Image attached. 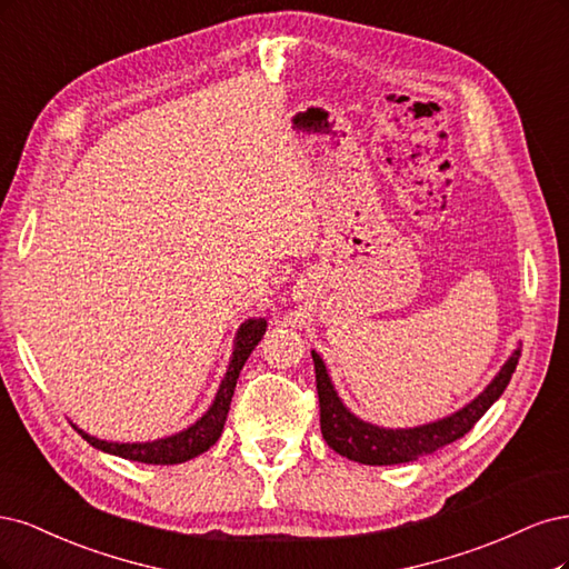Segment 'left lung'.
<instances>
[{"label":"left lung","mask_w":569,"mask_h":569,"mask_svg":"<svg viewBox=\"0 0 569 569\" xmlns=\"http://www.w3.org/2000/svg\"><path fill=\"white\" fill-rule=\"evenodd\" d=\"M317 371V395H319V416H321V435L333 451L350 458V461L363 466H397L416 461L420 456L435 453L445 445H451L453 439L463 437L472 426L485 416V411L497 401L506 385L510 382L512 371H516L520 350L503 363L499 376L489 382V388L472 399L468 407L451 413L449 418L437 420L420 428L409 430H385L371 423H363L342 407L340 397L336 395L331 378L326 373V366L317 352H311Z\"/></svg>","instance_id":"left-lung-1"}]
</instances>
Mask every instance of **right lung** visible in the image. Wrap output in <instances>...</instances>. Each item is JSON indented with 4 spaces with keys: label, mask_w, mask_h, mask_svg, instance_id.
<instances>
[{
    "label": "right lung",
    "mask_w": 569,
    "mask_h": 569,
    "mask_svg": "<svg viewBox=\"0 0 569 569\" xmlns=\"http://www.w3.org/2000/svg\"><path fill=\"white\" fill-rule=\"evenodd\" d=\"M267 331V321L264 319H248L241 331L236 336V345H233V357L227 369V376L219 385V392L212 401V407L208 409V413L196 420L191 428H187L184 432L164 437V439H156V442H143V445H118V442H103V439L91 437L87 432H82L80 428H76L82 439L91 447H97L101 451H108L113 456L127 458V461H139V463H153V466H174V463H184L189 458L208 451L219 435L224 430L227 416H229V407H231V397L236 390V380L238 373H241L243 363L248 361L250 352L254 350V345L262 340Z\"/></svg>",
    "instance_id": "add662e5"
}]
</instances>
